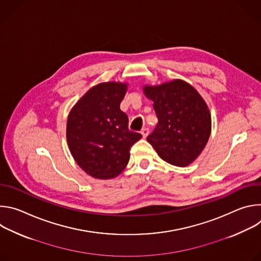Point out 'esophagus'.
<instances>
[{"instance_id":"esophagus-1","label":"esophagus","mask_w":261,"mask_h":261,"mask_svg":"<svg viewBox=\"0 0 261 261\" xmlns=\"http://www.w3.org/2000/svg\"><path fill=\"white\" fill-rule=\"evenodd\" d=\"M141 134H142V137L143 138H145L147 135H148V129L147 128H143L142 130H141V132H140Z\"/></svg>"}]
</instances>
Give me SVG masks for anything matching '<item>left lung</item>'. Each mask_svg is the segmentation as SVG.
I'll return each mask as SVG.
<instances>
[{
    "label": "left lung",
    "instance_id": "1",
    "mask_svg": "<svg viewBox=\"0 0 261 261\" xmlns=\"http://www.w3.org/2000/svg\"><path fill=\"white\" fill-rule=\"evenodd\" d=\"M143 93L154 102L158 118L155 130L146 140L167 163L179 167L191 164L211 135V114L202 97L180 80L144 86Z\"/></svg>",
    "mask_w": 261,
    "mask_h": 261
}]
</instances>
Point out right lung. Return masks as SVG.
Returning <instances> with one entry per match:
<instances>
[{
	"label": "right lung",
	"mask_w": 261,
	"mask_h": 261,
	"mask_svg": "<svg viewBox=\"0 0 261 261\" xmlns=\"http://www.w3.org/2000/svg\"><path fill=\"white\" fill-rule=\"evenodd\" d=\"M128 84L102 83L91 88L70 110L66 136L71 155L88 174L118 176L127 166L130 148L142 135L128 129L121 110Z\"/></svg>",
	"instance_id": "obj_1"
}]
</instances>
